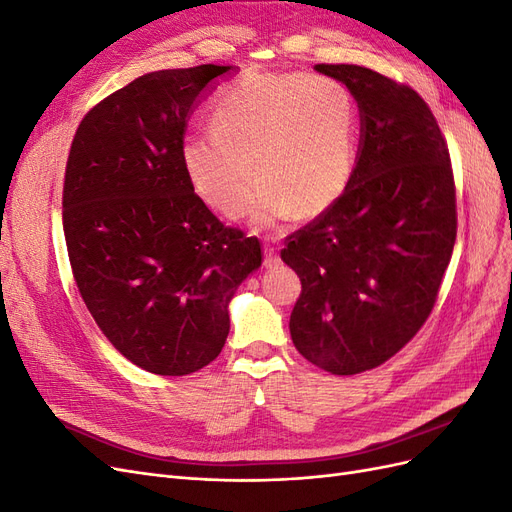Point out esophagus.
<instances>
[{
  "label": "esophagus",
  "instance_id": "1",
  "mask_svg": "<svg viewBox=\"0 0 512 512\" xmlns=\"http://www.w3.org/2000/svg\"><path fill=\"white\" fill-rule=\"evenodd\" d=\"M280 265V247L275 245H265V267H277Z\"/></svg>",
  "mask_w": 512,
  "mask_h": 512
}]
</instances>
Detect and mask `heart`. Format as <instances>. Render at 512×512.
<instances>
[{
	"instance_id": "heart-1",
	"label": "heart",
	"mask_w": 512,
	"mask_h": 512,
	"mask_svg": "<svg viewBox=\"0 0 512 512\" xmlns=\"http://www.w3.org/2000/svg\"><path fill=\"white\" fill-rule=\"evenodd\" d=\"M356 108L329 76L250 72L218 96L211 130L190 134L181 164L196 196L226 218L250 205L271 226L288 215L314 218L348 188L356 160Z\"/></svg>"
}]
</instances>
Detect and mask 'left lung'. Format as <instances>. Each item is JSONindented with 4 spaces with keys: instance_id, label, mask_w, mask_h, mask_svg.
Returning <instances> with one entry per match:
<instances>
[{
    "instance_id": "obj_1",
    "label": "left lung",
    "mask_w": 512,
    "mask_h": 512,
    "mask_svg": "<svg viewBox=\"0 0 512 512\" xmlns=\"http://www.w3.org/2000/svg\"><path fill=\"white\" fill-rule=\"evenodd\" d=\"M361 111L359 160L344 194L286 237L301 294L290 337L309 363L354 376L389 361L438 301L457 239L451 156L427 102L389 76L318 64Z\"/></svg>"
}]
</instances>
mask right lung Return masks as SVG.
<instances>
[{
  "mask_svg": "<svg viewBox=\"0 0 512 512\" xmlns=\"http://www.w3.org/2000/svg\"><path fill=\"white\" fill-rule=\"evenodd\" d=\"M230 70L138 76L91 108L68 153L61 215L76 288L108 342L158 376L222 352L228 303L262 262L260 241L215 218L181 164L194 104Z\"/></svg>",
  "mask_w": 512,
  "mask_h": 512,
  "instance_id": "right-lung-1",
  "label": "right lung"
}]
</instances>
